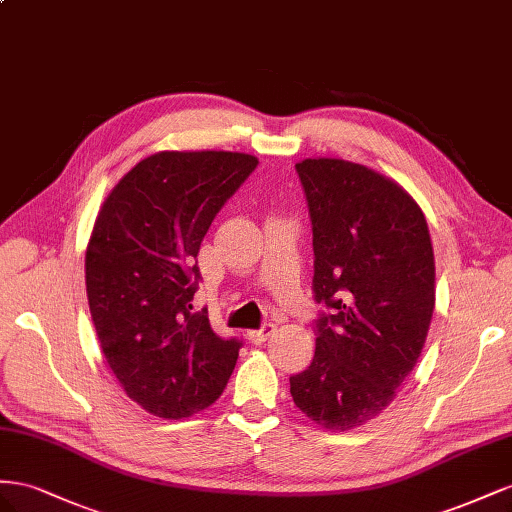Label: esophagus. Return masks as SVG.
<instances>
[{
    "label": "esophagus",
    "instance_id": "esophagus-1",
    "mask_svg": "<svg viewBox=\"0 0 512 512\" xmlns=\"http://www.w3.org/2000/svg\"><path fill=\"white\" fill-rule=\"evenodd\" d=\"M274 330H276V326L272 324V321H266V324H261L259 330H253L251 334H248V339H251L253 343H264V341H268V337Z\"/></svg>",
    "mask_w": 512,
    "mask_h": 512
}]
</instances>
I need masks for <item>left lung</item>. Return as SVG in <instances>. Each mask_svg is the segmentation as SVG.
<instances>
[{
  "label": "left lung",
  "instance_id": "1",
  "mask_svg": "<svg viewBox=\"0 0 512 512\" xmlns=\"http://www.w3.org/2000/svg\"><path fill=\"white\" fill-rule=\"evenodd\" d=\"M313 227L315 356L289 392L317 425L377 416L416 367L435 306L425 214L399 184L339 158L296 165Z\"/></svg>",
  "mask_w": 512,
  "mask_h": 512
}]
</instances>
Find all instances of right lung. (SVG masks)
Here are the masks:
<instances>
[{
  "label": "right lung",
  "mask_w": 512,
  "mask_h": 512,
  "mask_svg": "<svg viewBox=\"0 0 512 512\" xmlns=\"http://www.w3.org/2000/svg\"><path fill=\"white\" fill-rule=\"evenodd\" d=\"M240 152H158L102 203L85 253V287L113 375L145 412L178 420L212 405L242 341L193 311L197 255L214 216L255 171Z\"/></svg>",
  "instance_id": "right-lung-1"
}]
</instances>
